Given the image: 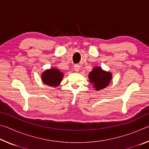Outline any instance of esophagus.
Here are the masks:
<instances>
[{
	"label": "esophagus",
	"mask_w": 149,
	"mask_h": 149,
	"mask_svg": "<svg viewBox=\"0 0 149 149\" xmlns=\"http://www.w3.org/2000/svg\"><path fill=\"white\" fill-rule=\"evenodd\" d=\"M74 70L75 72H79L80 70V66L78 64H75L74 65Z\"/></svg>",
	"instance_id": "obj_1"
}]
</instances>
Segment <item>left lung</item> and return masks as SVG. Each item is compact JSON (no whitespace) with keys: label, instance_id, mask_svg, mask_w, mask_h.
I'll return each instance as SVG.
<instances>
[{"label":"left lung","instance_id":"1","mask_svg":"<svg viewBox=\"0 0 149 149\" xmlns=\"http://www.w3.org/2000/svg\"><path fill=\"white\" fill-rule=\"evenodd\" d=\"M89 78L91 84L96 91H99L107 87L112 79L110 72L102 70L100 67H95L89 73Z\"/></svg>","mask_w":149,"mask_h":149}]
</instances>
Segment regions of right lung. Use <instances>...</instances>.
<instances>
[{"mask_svg": "<svg viewBox=\"0 0 149 149\" xmlns=\"http://www.w3.org/2000/svg\"><path fill=\"white\" fill-rule=\"evenodd\" d=\"M64 74L56 68L47 70L41 75L42 81L45 84L51 87H57L62 81Z\"/></svg>", "mask_w": 149, "mask_h": 149, "instance_id": "1", "label": "right lung"}]
</instances>
